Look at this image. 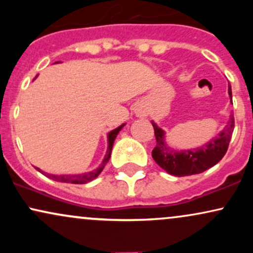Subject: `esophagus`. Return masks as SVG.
Returning a JSON list of instances; mask_svg holds the SVG:
<instances>
[{
  "label": "esophagus",
  "instance_id": "1",
  "mask_svg": "<svg viewBox=\"0 0 253 253\" xmlns=\"http://www.w3.org/2000/svg\"><path fill=\"white\" fill-rule=\"evenodd\" d=\"M135 114L138 115V117H140V118H145V117H146L147 113L144 108H141V107H138V108L135 109Z\"/></svg>",
  "mask_w": 253,
  "mask_h": 253
}]
</instances>
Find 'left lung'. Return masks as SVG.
<instances>
[{"instance_id":"8db88e82","label":"left lung","mask_w":253,"mask_h":253,"mask_svg":"<svg viewBox=\"0 0 253 253\" xmlns=\"http://www.w3.org/2000/svg\"><path fill=\"white\" fill-rule=\"evenodd\" d=\"M228 95L232 100V89L228 86ZM156 135V147L152 151V157L155 162L162 169L173 176H190L195 173H201L219 163L227 152L232 133L234 129V118L229 117L227 125L223 127L217 136L210 140L195 150L178 151L170 150L165 141V133L159 128L155 123H152Z\"/></svg>"}]
</instances>
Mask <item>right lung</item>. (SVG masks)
I'll list each match as a JSON object with an SVG mask.
<instances>
[{
  "label": "right lung",
  "mask_w": 253,
  "mask_h": 253,
  "mask_svg": "<svg viewBox=\"0 0 253 253\" xmlns=\"http://www.w3.org/2000/svg\"><path fill=\"white\" fill-rule=\"evenodd\" d=\"M124 126H125V124L121 125V126H119L118 128L113 129L112 132L108 133V150H107V153H106V156H104L102 163H101L100 167H98L97 169H95L94 171H90V172H86V173H81V175H52V173H46L45 171H42L39 168H36V169L38 171H40L42 175L47 176L48 178L53 179V181H58V182L71 183V184H83V183H88L90 181H92V179H95L98 175H100L101 171L103 170V168L106 167L107 163H108V161L110 158V153H112L113 144H114V140H115V138H117L118 133L120 132L121 128H123Z\"/></svg>",
  "instance_id": "add662e5"
}]
</instances>
